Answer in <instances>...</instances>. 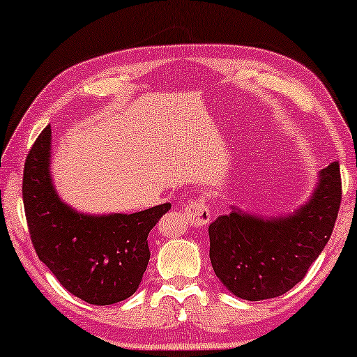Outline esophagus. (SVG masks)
Here are the masks:
<instances>
[{"instance_id": "34e87169", "label": "esophagus", "mask_w": 357, "mask_h": 357, "mask_svg": "<svg viewBox=\"0 0 357 357\" xmlns=\"http://www.w3.org/2000/svg\"><path fill=\"white\" fill-rule=\"evenodd\" d=\"M185 214H187L188 222L193 227L199 229L211 222V209H209V204L204 197H199L193 199L192 203H188L187 208H185Z\"/></svg>"}]
</instances>
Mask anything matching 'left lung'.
Masks as SVG:
<instances>
[{
  "label": "left lung",
  "mask_w": 357,
  "mask_h": 357,
  "mask_svg": "<svg viewBox=\"0 0 357 357\" xmlns=\"http://www.w3.org/2000/svg\"><path fill=\"white\" fill-rule=\"evenodd\" d=\"M340 162L320 170L319 185L292 216L261 219L237 209L209 224L213 270L247 301L280 297L304 280L333 232L341 203Z\"/></svg>",
  "instance_id": "1"
}]
</instances>
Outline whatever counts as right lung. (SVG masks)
Returning a JSON list of instances; mask_svg holds the SVG:
<instances>
[{
    "label": "right lung",
    "mask_w": 357,
    "mask_h": 357,
    "mask_svg": "<svg viewBox=\"0 0 357 357\" xmlns=\"http://www.w3.org/2000/svg\"><path fill=\"white\" fill-rule=\"evenodd\" d=\"M50 143L48 125L24 164L22 199L32 245L60 284L87 304L128 299L148 268L151 229L172 204L109 216L75 211L52 185Z\"/></svg>",
    "instance_id": "right-lung-1"
}]
</instances>
